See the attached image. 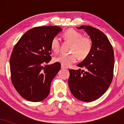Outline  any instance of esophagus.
Instances as JSON below:
<instances>
[{
    "label": "esophagus",
    "mask_w": 124,
    "mask_h": 124,
    "mask_svg": "<svg viewBox=\"0 0 124 124\" xmlns=\"http://www.w3.org/2000/svg\"><path fill=\"white\" fill-rule=\"evenodd\" d=\"M61 69H68V68H67V67H65V66H63V65H61Z\"/></svg>",
    "instance_id": "1"
}]
</instances>
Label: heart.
Here are the masks:
<instances>
[{
  "instance_id": "obj_1",
  "label": "heart",
  "mask_w": 124,
  "mask_h": 124,
  "mask_svg": "<svg viewBox=\"0 0 124 124\" xmlns=\"http://www.w3.org/2000/svg\"><path fill=\"white\" fill-rule=\"evenodd\" d=\"M63 37L67 40L72 42L70 48L71 54H61L54 58V61L61 65L68 67L75 63L79 59H83L87 57L90 52L92 44L90 39L86 37H82V34L74 29H69L65 31ZM51 48L54 52H58L60 48V40L57 36L52 38Z\"/></svg>"
}]
</instances>
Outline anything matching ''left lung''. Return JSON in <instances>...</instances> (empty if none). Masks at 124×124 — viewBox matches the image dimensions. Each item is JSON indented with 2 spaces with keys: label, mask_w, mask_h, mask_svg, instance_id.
<instances>
[{
  "label": "left lung",
  "mask_w": 124,
  "mask_h": 124,
  "mask_svg": "<svg viewBox=\"0 0 124 124\" xmlns=\"http://www.w3.org/2000/svg\"><path fill=\"white\" fill-rule=\"evenodd\" d=\"M92 39L89 55L77 66L86 70L70 69L68 84L74 97L85 102L96 100L104 94L113 78L114 55L112 46L102 31L89 25H82Z\"/></svg>",
  "instance_id": "8db88e82"
}]
</instances>
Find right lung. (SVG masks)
Listing matches in <instances>:
<instances>
[{
  "label": "right lung",
  "instance_id": "right-lung-1",
  "mask_svg": "<svg viewBox=\"0 0 124 124\" xmlns=\"http://www.w3.org/2000/svg\"><path fill=\"white\" fill-rule=\"evenodd\" d=\"M62 30L58 26L33 28L14 46L10 58L11 79L17 92L27 100L41 101L49 94L51 82L61 69L58 62L47 64L52 59L51 42Z\"/></svg>",
  "mask_w": 124,
  "mask_h": 124
}]
</instances>
